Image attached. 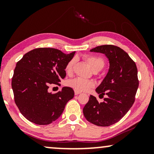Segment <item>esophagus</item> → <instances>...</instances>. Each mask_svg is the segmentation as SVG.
I'll return each mask as SVG.
<instances>
[{
	"instance_id": "obj_1",
	"label": "esophagus",
	"mask_w": 154,
	"mask_h": 154,
	"mask_svg": "<svg viewBox=\"0 0 154 154\" xmlns=\"http://www.w3.org/2000/svg\"><path fill=\"white\" fill-rule=\"evenodd\" d=\"M74 93H75V95H78V94H81V92L77 91V90H74Z\"/></svg>"
}]
</instances>
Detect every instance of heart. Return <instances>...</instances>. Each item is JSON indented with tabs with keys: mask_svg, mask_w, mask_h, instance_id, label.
<instances>
[{
	"mask_svg": "<svg viewBox=\"0 0 154 154\" xmlns=\"http://www.w3.org/2000/svg\"><path fill=\"white\" fill-rule=\"evenodd\" d=\"M85 60L91 67L92 70L100 71L104 68L105 65V61L104 59L98 56H86ZM75 62V59L72 58L67 63L65 67V71L68 75H71L73 72V66ZM68 85L70 86L75 90L79 92H86L94 87V83L90 80H86L80 77H76L75 79H71L68 81Z\"/></svg>",
	"mask_w": 154,
	"mask_h": 154,
	"instance_id": "heart-1",
	"label": "heart"
}]
</instances>
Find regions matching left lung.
<instances>
[{
  "label": "left lung",
  "instance_id": "left-lung-1",
  "mask_svg": "<svg viewBox=\"0 0 154 154\" xmlns=\"http://www.w3.org/2000/svg\"><path fill=\"white\" fill-rule=\"evenodd\" d=\"M90 52L104 54L109 59L108 73L96 89L100 95L107 97L99 102L90 95L83 112L90 123L106 127L119 121L134 104L139 86L137 69L127 52L116 45L97 46Z\"/></svg>",
  "mask_w": 154,
  "mask_h": 154
}]
</instances>
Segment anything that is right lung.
Returning a JSON list of instances; mask_svg holds the SVG:
<instances>
[{"label":"right lung","instance_id":"right-lung-1","mask_svg":"<svg viewBox=\"0 0 154 154\" xmlns=\"http://www.w3.org/2000/svg\"><path fill=\"white\" fill-rule=\"evenodd\" d=\"M74 54L40 48L27 52L17 63L12 79L14 102L29 121L50 124L62 115L66 103L73 97L71 88L64 87L54 94L48 92V88L54 84L60 85L66 76V65Z\"/></svg>","mask_w":154,"mask_h":154}]
</instances>
